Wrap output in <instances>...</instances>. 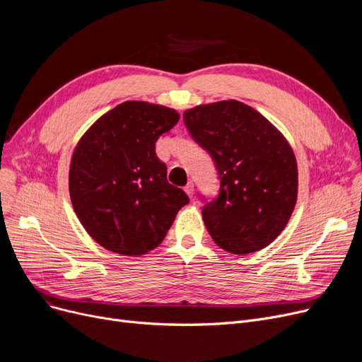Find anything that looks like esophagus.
I'll return each instance as SVG.
<instances>
[{"label":"esophagus","instance_id":"1","mask_svg":"<svg viewBox=\"0 0 362 362\" xmlns=\"http://www.w3.org/2000/svg\"><path fill=\"white\" fill-rule=\"evenodd\" d=\"M185 192L187 194L189 198L194 197V183H192V182H189V183L185 186Z\"/></svg>","mask_w":362,"mask_h":362}]
</instances>
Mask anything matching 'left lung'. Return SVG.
<instances>
[{
	"mask_svg": "<svg viewBox=\"0 0 362 362\" xmlns=\"http://www.w3.org/2000/svg\"><path fill=\"white\" fill-rule=\"evenodd\" d=\"M183 122L211 156L220 180L214 199L201 197L208 233L236 255L265 248L286 227L296 204L291 145L258 111L235 100L187 110Z\"/></svg>",
	"mask_w": 362,
	"mask_h": 362,
	"instance_id": "left-lung-1",
	"label": "left lung"
}]
</instances>
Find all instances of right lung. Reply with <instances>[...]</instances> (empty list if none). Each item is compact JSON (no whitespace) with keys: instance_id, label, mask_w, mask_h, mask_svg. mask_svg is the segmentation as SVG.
<instances>
[{"instance_id":"right-lung-1","label":"right lung","mask_w":362,"mask_h":362,"mask_svg":"<svg viewBox=\"0 0 362 362\" xmlns=\"http://www.w3.org/2000/svg\"><path fill=\"white\" fill-rule=\"evenodd\" d=\"M180 116L171 108L126 101L95 122L71 157V204L86 232L105 250L142 255L157 248L182 206L167 182L156 142Z\"/></svg>"}]
</instances>
